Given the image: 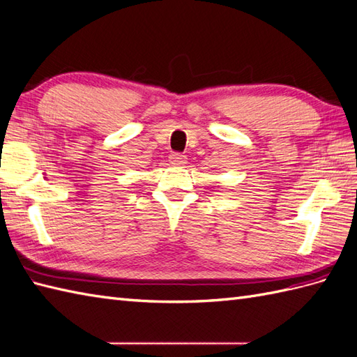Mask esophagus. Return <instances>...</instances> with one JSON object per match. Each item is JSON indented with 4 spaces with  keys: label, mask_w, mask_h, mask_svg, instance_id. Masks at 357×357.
<instances>
[{
    "label": "esophagus",
    "mask_w": 357,
    "mask_h": 357,
    "mask_svg": "<svg viewBox=\"0 0 357 357\" xmlns=\"http://www.w3.org/2000/svg\"><path fill=\"white\" fill-rule=\"evenodd\" d=\"M170 162L173 164V165H184L185 162H187V156L185 155H182V153H178V152H175V153H172L170 156Z\"/></svg>",
    "instance_id": "34e87169"
}]
</instances>
